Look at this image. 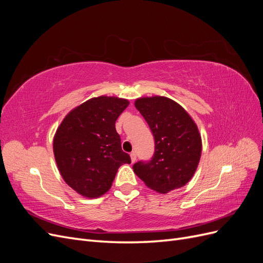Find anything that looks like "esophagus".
<instances>
[{"instance_id": "esophagus-1", "label": "esophagus", "mask_w": 263, "mask_h": 263, "mask_svg": "<svg viewBox=\"0 0 263 263\" xmlns=\"http://www.w3.org/2000/svg\"><path fill=\"white\" fill-rule=\"evenodd\" d=\"M130 159H132V162H135V161H136L137 155H136V153H135V151H133V153L130 154Z\"/></svg>"}]
</instances>
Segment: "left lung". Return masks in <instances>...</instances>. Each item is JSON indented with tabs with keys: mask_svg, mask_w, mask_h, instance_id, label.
<instances>
[{
	"mask_svg": "<svg viewBox=\"0 0 263 263\" xmlns=\"http://www.w3.org/2000/svg\"><path fill=\"white\" fill-rule=\"evenodd\" d=\"M135 106L144 116L155 138L154 156L133 165L145 184L159 193L185 185L201 158L202 141L193 119L174 101L142 98Z\"/></svg>",
	"mask_w": 263,
	"mask_h": 263,
	"instance_id": "8db88e82",
	"label": "left lung"
}]
</instances>
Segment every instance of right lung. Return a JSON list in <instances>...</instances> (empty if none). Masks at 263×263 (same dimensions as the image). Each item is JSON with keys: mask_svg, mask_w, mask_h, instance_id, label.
I'll return each instance as SVG.
<instances>
[{"mask_svg": "<svg viewBox=\"0 0 263 263\" xmlns=\"http://www.w3.org/2000/svg\"><path fill=\"white\" fill-rule=\"evenodd\" d=\"M128 101L100 97L66 116L53 139V154L63 180L79 194L99 197L112 186L117 169L130 163L122 150L115 122Z\"/></svg>", "mask_w": 263, "mask_h": 263, "instance_id": "1", "label": "right lung"}]
</instances>
